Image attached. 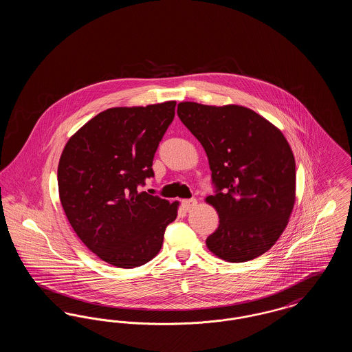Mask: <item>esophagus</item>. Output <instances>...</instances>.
<instances>
[{"mask_svg":"<svg viewBox=\"0 0 352 352\" xmlns=\"http://www.w3.org/2000/svg\"><path fill=\"white\" fill-rule=\"evenodd\" d=\"M195 206H197V199H184V201H182V207L186 211L194 208Z\"/></svg>","mask_w":352,"mask_h":352,"instance_id":"esophagus-1","label":"esophagus"}]
</instances>
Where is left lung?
I'll use <instances>...</instances> for the list:
<instances>
[{
	"mask_svg": "<svg viewBox=\"0 0 352 352\" xmlns=\"http://www.w3.org/2000/svg\"><path fill=\"white\" fill-rule=\"evenodd\" d=\"M178 118L197 137L212 171L219 227L206 240L215 256L244 263L269 251L296 201V161L283 132L241 105L178 104Z\"/></svg>",
	"mask_w": 352,
	"mask_h": 352,
	"instance_id": "obj_1",
	"label": "left lung"
}]
</instances>
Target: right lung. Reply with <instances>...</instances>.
I'll return each mask as SVG.
<instances>
[{"label":"right lung","instance_id":"right-lung-1","mask_svg":"<svg viewBox=\"0 0 352 352\" xmlns=\"http://www.w3.org/2000/svg\"><path fill=\"white\" fill-rule=\"evenodd\" d=\"M175 101L100 112L74 134L58 166L59 198L85 247L105 263L131 269L161 251L178 201L140 192L175 115Z\"/></svg>","mask_w":352,"mask_h":352}]
</instances>
